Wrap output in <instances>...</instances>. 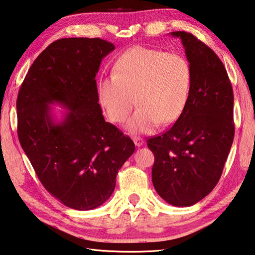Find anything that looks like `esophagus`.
<instances>
[{"label": "esophagus", "mask_w": 255, "mask_h": 255, "mask_svg": "<svg viewBox=\"0 0 255 255\" xmlns=\"http://www.w3.org/2000/svg\"><path fill=\"white\" fill-rule=\"evenodd\" d=\"M132 140H133V142H135V145L137 147H140V146L143 145V139L140 137H133Z\"/></svg>", "instance_id": "esophagus-1"}]
</instances>
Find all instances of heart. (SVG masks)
<instances>
[{"instance_id": "1", "label": "heart", "mask_w": 255, "mask_h": 255, "mask_svg": "<svg viewBox=\"0 0 255 255\" xmlns=\"http://www.w3.org/2000/svg\"><path fill=\"white\" fill-rule=\"evenodd\" d=\"M114 75L98 82V98L110 122L122 124L136 104L127 124L131 133H146L175 123L183 114L191 91L187 59L163 50L132 47L115 62Z\"/></svg>"}]
</instances>
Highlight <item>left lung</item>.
<instances>
[{"label": "left lung", "instance_id": "8db88e82", "mask_svg": "<svg viewBox=\"0 0 255 255\" xmlns=\"http://www.w3.org/2000/svg\"><path fill=\"white\" fill-rule=\"evenodd\" d=\"M182 40L192 70L191 91L172 128L149 138L155 156L151 179L170 205L191 206L212 192L221 178L234 139L233 89L214 51L192 33L170 32Z\"/></svg>", "mask_w": 255, "mask_h": 255}]
</instances>
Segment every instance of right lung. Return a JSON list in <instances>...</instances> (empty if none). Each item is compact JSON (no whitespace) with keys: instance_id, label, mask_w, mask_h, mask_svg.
Listing matches in <instances>:
<instances>
[{"instance_id":"add662e5","label":"right lung","mask_w":255,"mask_h":255,"mask_svg":"<svg viewBox=\"0 0 255 255\" xmlns=\"http://www.w3.org/2000/svg\"><path fill=\"white\" fill-rule=\"evenodd\" d=\"M115 50L95 38L60 39L30 67L16 100L17 136L44 188L68 207L88 211L112 196L135 143L105 122L96 75ZM68 109L60 122L49 104Z\"/></svg>"}]
</instances>
